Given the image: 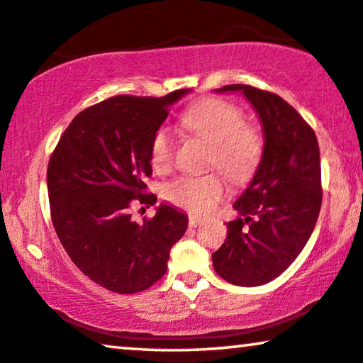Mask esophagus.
<instances>
[{
	"label": "esophagus",
	"mask_w": 363,
	"mask_h": 363,
	"mask_svg": "<svg viewBox=\"0 0 363 363\" xmlns=\"http://www.w3.org/2000/svg\"><path fill=\"white\" fill-rule=\"evenodd\" d=\"M201 223H203V218L197 217V216H189V225L191 227H199Z\"/></svg>",
	"instance_id": "esophagus-1"
}]
</instances>
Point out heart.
Segmentation results:
<instances>
[{
    "mask_svg": "<svg viewBox=\"0 0 363 363\" xmlns=\"http://www.w3.org/2000/svg\"><path fill=\"white\" fill-rule=\"evenodd\" d=\"M181 123L191 135L212 146L211 162L233 181L253 174L263 155V138L245 123L238 105L222 99H203L182 115ZM174 145L166 128H160L151 141V162L156 169L171 166ZM223 182L216 174L182 176L166 187V197L194 213H206L223 196Z\"/></svg>",
    "mask_w": 363,
    "mask_h": 363,
    "instance_id": "1",
    "label": "heart"
}]
</instances>
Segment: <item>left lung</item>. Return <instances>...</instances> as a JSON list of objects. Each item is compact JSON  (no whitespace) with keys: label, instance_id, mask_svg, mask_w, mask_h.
I'll return each instance as SVG.
<instances>
[{"label":"left lung","instance_id":"obj_1","mask_svg":"<svg viewBox=\"0 0 363 363\" xmlns=\"http://www.w3.org/2000/svg\"><path fill=\"white\" fill-rule=\"evenodd\" d=\"M238 91L262 123L263 155L212 263L228 283L253 288L278 278L308 243L323 202L320 157L314 131L281 96L240 84L216 94Z\"/></svg>","mask_w":363,"mask_h":363}]
</instances>
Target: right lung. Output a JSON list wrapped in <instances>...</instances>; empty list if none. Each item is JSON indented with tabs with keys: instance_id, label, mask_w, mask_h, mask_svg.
Masks as SVG:
<instances>
[{
	"instance_id": "1",
	"label": "right lung",
	"mask_w": 363,
	"mask_h": 363,
	"mask_svg": "<svg viewBox=\"0 0 363 363\" xmlns=\"http://www.w3.org/2000/svg\"><path fill=\"white\" fill-rule=\"evenodd\" d=\"M191 91L104 100L75 116L50 156L55 233L80 272L113 293H140L161 279L172 245L187 230V213L171 203L162 202L141 225L130 208L156 203L155 194H145L152 136Z\"/></svg>"
}]
</instances>
